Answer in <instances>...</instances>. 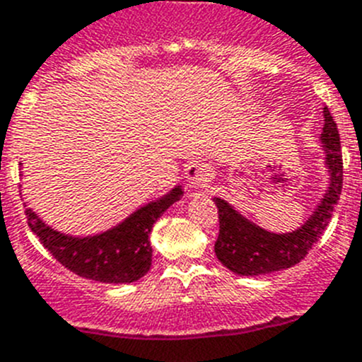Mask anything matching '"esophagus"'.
<instances>
[{"label":"esophagus","mask_w":362,"mask_h":362,"mask_svg":"<svg viewBox=\"0 0 362 362\" xmlns=\"http://www.w3.org/2000/svg\"><path fill=\"white\" fill-rule=\"evenodd\" d=\"M185 174L194 188H203L210 181V167L204 161H190L185 168Z\"/></svg>","instance_id":"1"}]
</instances>
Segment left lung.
Here are the masks:
<instances>
[{
    "mask_svg": "<svg viewBox=\"0 0 362 362\" xmlns=\"http://www.w3.org/2000/svg\"><path fill=\"white\" fill-rule=\"evenodd\" d=\"M325 127L321 134L325 159L330 172V185L323 201L310 218L293 233H271L255 226L253 222L238 215L226 201L215 199L218 210V237L215 255L222 265L242 276H258L274 271L289 269L300 264L309 250L321 238L332 218L334 208L343 188V154L337 124L328 107L323 109Z\"/></svg>",
    "mask_w": 362,
    "mask_h": 362,
    "instance_id": "8db88e82",
    "label": "left lung"
}]
</instances>
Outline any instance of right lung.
Returning a JSON list of instances; mask_svg holds the SVG:
<instances>
[{
  "instance_id": "obj_1",
  "label": "right lung",
  "mask_w": 362,
  "mask_h": 362,
  "mask_svg": "<svg viewBox=\"0 0 362 362\" xmlns=\"http://www.w3.org/2000/svg\"><path fill=\"white\" fill-rule=\"evenodd\" d=\"M181 194V188H174L163 199L134 211L120 226L95 237L75 238L59 233L30 208H26V221L42 246L71 273L104 284H131L151 269L152 226Z\"/></svg>"
}]
</instances>
